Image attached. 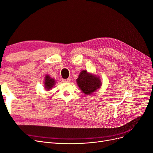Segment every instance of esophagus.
Here are the masks:
<instances>
[{"label": "esophagus", "mask_w": 153, "mask_h": 153, "mask_svg": "<svg viewBox=\"0 0 153 153\" xmlns=\"http://www.w3.org/2000/svg\"><path fill=\"white\" fill-rule=\"evenodd\" d=\"M62 81L64 82H69L71 81V79L70 78H68V79H62Z\"/></svg>", "instance_id": "34e87169"}]
</instances>
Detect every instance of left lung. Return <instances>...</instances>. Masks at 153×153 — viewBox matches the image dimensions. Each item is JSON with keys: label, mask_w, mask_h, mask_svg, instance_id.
<instances>
[{"label": "left lung", "mask_w": 153, "mask_h": 153, "mask_svg": "<svg viewBox=\"0 0 153 153\" xmlns=\"http://www.w3.org/2000/svg\"><path fill=\"white\" fill-rule=\"evenodd\" d=\"M76 81L79 88L86 95H90L96 92L101 85L100 79L85 70L80 72Z\"/></svg>", "instance_id": "obj_1"}]
</instances>
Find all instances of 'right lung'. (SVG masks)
<instances>
[{"label":"right lung","mask_w":153,"mask_h":153,"mask_svg":"<svg viewBox=\"0 0 153 153\" xmlns=\"http://www.w3.org/2000/svg\"><path fill=\"white\" fill-rule=\"evenodd\" d=\"M55 84V80L54 79L51 78L49 75H47L45 77V81H44V85L45 88L48 91L52 89L53 86Z\"/></svg>","instance_id":"obj_1"}]
</instances>
